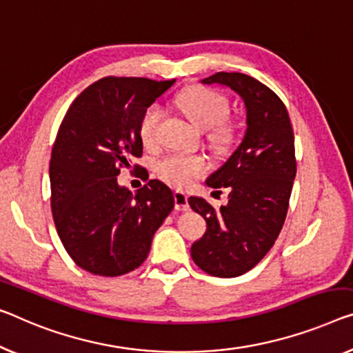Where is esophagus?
<instances>
[{
  "instance_id": "1",
  "label": "esophagus",
  "mask_w": 353,
  "mask_h": 353,
  "mask_svg": "<svg viewBox=\"0 0 353 353\" xmlns=\"http://www.w3.org/2000/svg\"><path fill=\"white\" fill-rule=\"evenodd\" d=\"M174 208L176 210H188L190 206H188V196L187 193L183 192H174Z\"/></svg>"
}]
</instances>
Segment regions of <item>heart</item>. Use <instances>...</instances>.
<instances>
[{
    "label": "heart",
    "mask_w": 353,
    "mask_h": 353,
    "mask_svg": "<svg viewBox=\"0 0 353 353\" xmlns=\"http://www.w3.org/2000/svg\"><path fill=\"white\" fill-rule=\"evenodd\" d=\"M179 109L190 122L201 130L209 128V143L215 149H225L234 139V126L227 122L228 101L223 94L204 87H194L179 94ZM163 117L159 104L144 110L139 122V136L145 147H155L159 143V126ZM208 161L199 155L170 154L155 163V172L163 182L172 187H187L193 179L204 174Z\"/></svg>",
    "instance_id": "heart-1"
}]
</instances>
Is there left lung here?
Instances as JSON below:
<instances>
[{"label":"left lung","mask_w":353,"mask_h":353,"mask_svg":"<svg viewBox=\"0 0 353 353\" xmlns=\"http://www.w3.org/2000/svg\"><path fill=\"white\" fill-rule=\"evenodd\" d=\"M201 82L239 94L247 130L233 155L206 181L212 188H228V204L215 209L204 198H188L208 223L192 245V259L210 276L236 277L259 265L285 222L296 176L294 136L285 104L256 79L215 72Z\"/></svg>","instance_id":"left-lung-1"}]
</instances>
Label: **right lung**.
<instances>
[{"instance_id":"obj_1","label":"right lung","mask_w":353,"mask_h":353,"mask_svg":"<svg viewBox=\"0 0 353 353\" xmlns=\"http://www.w3.org/2000/svg\"><path fill=\"white\" fill-rule=\"evenodd\" d=\"M174 82L103 77L60 125L49 166L52 214L66 252L92 274L115 277L143 265L174 208L171 188L157 179L136 193L117 182L120 168L143 155L144 110Z\"/></svg>"}]
</instances>
